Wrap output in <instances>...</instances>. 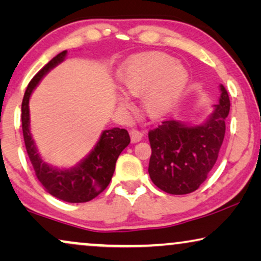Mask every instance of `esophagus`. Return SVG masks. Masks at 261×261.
<instances>
[{
    "label": "esophagus",
    "instance_id": "obj_1",
    "mask_svg": "<svg viewBox=\"0 0 261 261\" xmlns=\"http://www.w3.org/2000/svg\"><path fill=\"white\" fill-rule=\"evenodd\" d=\"M129 134H130V140L133 144H135V142H139L142 139V137H144V133L139 129H130Z\"/></svg>",
    "mask_w": 261,
    "mask_h": 261
}]
</instances>
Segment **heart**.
I'll return each instance as SVG.
<instances>
[{"label": "heart", "mask_w": 261, "mask_h": 261, "mask_svg": "<svg viewBox=\"0 0 261 261\" xmlns=\"http://www.w3.org/2000/svg\"><path fill=\"white\" fill-rule=\"evenodd\" d=\"M187 82V72L172 57L146 53L127 64L119 73V83L128 96L142 97V108L152 119L165 115L176 102ZM119 105L128 107L126 97Z\"/></svg>", "instance_id": "b5f03b06"}]
</instances>
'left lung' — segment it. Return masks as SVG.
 Wrapping results in <instances>:
<instances>
[{
  "label": "left lung",
  "mask_w": 261,
  "mask_h": 261,
  "mask_svg": "<svg viewBox=\"0 0 261 261\" xmlns=\"http://www.w3.org/2000/svg\"><path fill=\"white\" fill-rule=\"evenodd\" d=\"M220 88L219 105L203 124L187 126L170 120L148 132L152 148L148 173L160 190L171 195L194 192L215 165L230 108L226 88Z\"/></svg>",
  "instance_id": "left-lung-1"
}]
</instances>
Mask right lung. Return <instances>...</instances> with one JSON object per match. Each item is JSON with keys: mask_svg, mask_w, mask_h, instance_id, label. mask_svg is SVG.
Listing matches in <instances>:
<instances>
[{"mask_svg": "<svg viewBox=\"0 0 261 261\" xmlns=\"http://www.w3.org/2000/svg\"><path fill=\"white\" fill-rule=\"evenodd\" d=\"M66 56L60 52L46 64L28 84L21 106L23 140L35 176L45 190L55 197L69 203L89 202L108 187L115 171L116 160L121 152L129 145L130 138L126 129L112 128L103 130L95 148L76 167L59 170L49 166L41 159L30 132V97L41 78Z\"/></svg>", "mask_w": 261, "mask_h": 261, "instance_id": "obj_1", "label": "right lung"}]
</instances>
